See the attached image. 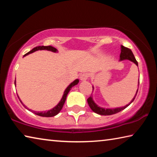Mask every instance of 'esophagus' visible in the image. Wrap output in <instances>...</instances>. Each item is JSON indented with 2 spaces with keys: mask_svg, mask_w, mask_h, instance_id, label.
<instances>
[{
  "mask_svg": "<svg viewBox=\"0 0 157 157\" xmlns=\"http://www.w3.org/2000/svg\"><path fill=\"white\" fill-rule=\"evenodd\" d=\"M89 73H83V74H82V75H81L80 79H81L82 81H85V80H86V79L89 78Z\"/></svg>",
  "mask_w": 157,
  "mask_h": 157,
  "instance_id": "obj_1",
  "label": "esophagus"
}]
</instances>
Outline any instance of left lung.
I'll use <instances>...</instances> for the list:
<instances>
[{
  "label": "left lung",
  "mask_w": 157,
  "mask_h": 157,
  "mask_svg": "<svg viewBox=\"0 0 157 157\" xmlns=\"http://www.w3.org/2000/svg\"><path fill=\"white\" fill-rule=\"evenodd\" d=\"M126 59L131 61V62L134 63L135 64L138 66V62L136 60V58L134 57V54H133V52H132V50L123 46H121V52L120 55V60L119 61H123V60H126ZM139 83H138V89L136 92V94H135V95H134V97L133 98L132 100L129 103L128 105L124 106V107H117V108L100 107L94 102V99H93L92 95H91V96H90L88 99H87V102H88V104L89 105L90 108L91 109V110L94 111V112L98 114H100V115H102V116L112 115V114H115L116 113H118V112H120V111H123V109H124L128 107L130 104H131L133 101L134 100L135 98H136V96L138 91H139ZM94 86H93V91H94Z\"/></svg>",
  "instance_id": "1"
}]
</instances>
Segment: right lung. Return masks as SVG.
Wrapping results in <instances>:
<instances>
[{
	"instance_id": "add662e5",
	"label": "right lung",
	"mask_w": 157,
	"mask_h": 157,
	"mask_svg": "<svg viewBox=\"0 0 157 157\" xmlns=\"http://www.w3.org/2000/svg\"><path fill=\"white\" fill-rule=\"evenodd\" d=\"M49 50V51H51V52H58V50L56 48H55L52 47L51 46H37V47L34 48L32 50H30V52H28V53H26V54L24 55V56H23V57H25V56H26V55L30 54V53H33L34 52L37 51V50ZM78 82H79V79H76L75 80H74L73 82H71V83L67 86V88L65 89L64 92H63L62 98L59 101V102L58 103V104L56 106H55V107H53L52 109H50L48 111H33V110H31V109H28L27 107H26V106L22 102V101L20 100V98H19V97H18V99H19L20 102L22 103V105L24 106V107L26 109H28L29 111H31L32 112L34 113V114H36V115H38L39 116H42V117H52V116H55L57 115V114L60 112V111L62 110V109L63 107V105H64L65 101H66V96H67V95H68V94L69 93V91H71V88H72V87H73L74 86H75V85L78 84ZM14 84H15V86H16V79H15V81H14Z\"/></svg>"
}]
</instances>
